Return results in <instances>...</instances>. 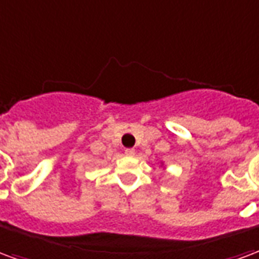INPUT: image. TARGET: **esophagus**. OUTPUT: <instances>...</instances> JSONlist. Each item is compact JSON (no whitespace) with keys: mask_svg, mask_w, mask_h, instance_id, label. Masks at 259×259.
Listing matches in <instances>:
<instances>
[{"mask_svg":"<svg viewBox=\"0 0 259 259\" xmlns=\"http://www.w3.org/2000/svg\"><path fill=\"white\" fill-rule=\"evenodd\" d=\"M124 154L127 155V156H135L136 151L133 148H126L124 149Z\"/></svg>","mask_w":259,"mask_h":259,"instance_id":"esophagus-1","label":"esophagus"}]
</instances>
